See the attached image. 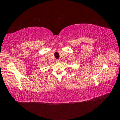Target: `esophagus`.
<instances>
[{
    "mask_svg": "<svg viewBox=\"0 0 120 120\" xmlns=\"http://www.w3.org/2000/svg\"><path fill=\"white\" fill-rule=\"evenodd\" d=\"M56 61L57 62H58V63H59V62H60V61H61V60L60 59H57L56 60Z\"/></svg>",
    "mask_w": 120,
    "mask_h": 120,
    "instance_id": "34e87169",
    "label": "esophagus"
}]
</instances>
